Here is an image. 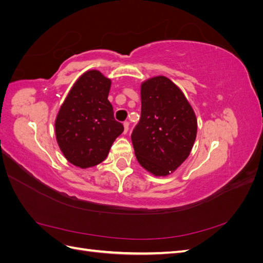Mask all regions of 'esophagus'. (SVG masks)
<instances>
[{"mask_svg":"<svg viewBox=\"0 0 263 263\" xmlns=\"http://www.w3.org/2000/svg\"><path fill=\"white\" fill-rule=\"evenodd\" d=\"M128 127H129V123L128 122H124V133L126 134L127 132H128Z\"/></svg>","mask_w":263,"mask_h":263,"instance_id":"34e87169","label":"esophagus"}]
</instances>
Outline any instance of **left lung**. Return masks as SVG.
<instances>
[{"label":"left lung","instance_id":"left-lung-1","mask_svg":"<svg viewBox=\"0 0 263 263\" xmlns=\"http://www.w3.org/2000/svg\"><path fill=\"white\" fill-rule=\"evenodd\" d=\"M141 113L132 133L138 162L155 176H168L189 157L196 117L184 94L168 78L141 84Z\"/></svg>","mask_w":263,"mask_h":263}]
</instances>
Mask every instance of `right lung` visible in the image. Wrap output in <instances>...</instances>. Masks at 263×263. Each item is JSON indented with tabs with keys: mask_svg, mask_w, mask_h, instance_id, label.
<instances>
[{
	"mask_svg": "<svg viewBox=\"0 0 263 263\" xmlns=\"http://www.w3.org/2000/svg\"><path fill=\"white\" fill-rule=\"evenodd\" d=\"M110 80L98 70L82 74L55 118V137L67 160L80 168L101 163L124 132L107 100Z\"/></svg>",
	"mask_w": 263,
	"mask_h": 263,
	"instance_id": "1",
	"label": "right lung"
}]
</instances>
